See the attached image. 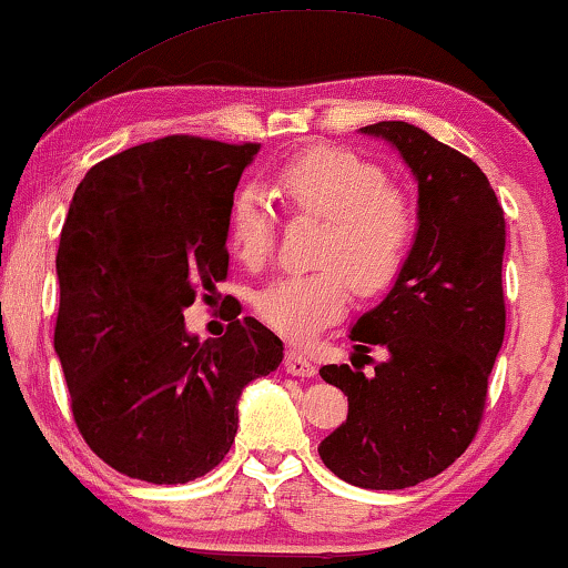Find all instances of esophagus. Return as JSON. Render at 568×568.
Segmentation results:
<instances>
[{"label": "esophagus", "instance_id": "obj_1", "mask_svg": "<svg viewBox=\"0 0 568 568\" xmlns=\"http://www.w3.org/2000/svg\"><path fill=\"white\" fill-rule=\"evenodd\" d=\"M284 369L290 372V375L294 377H313L315 375V364L307 359V356H302L300 352H294V348H290V352L284 354Z\"/></svg>", "mask_w": 568, "mask_h": 568}]
</instances>
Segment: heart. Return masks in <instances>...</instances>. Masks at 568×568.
<instances>
[{
  "label": "heart",
  "mask_w": 568,
  "mask_h": 568,
  "mask_svg": "<svg viewBox=\"0 0 568 568\" xmlns=\"http://www.w3.org/2000/svg\"><path fill=\"white\" fill-rule=\"evenodd\" d=\"M274 193L290 214L321 220L310 255L315 268L271 278L253 310L278 336L307 341L346 313L352 286L375 297L398 278L416 237V204L400 183L387 181L383 165L338 146H313L286 160ZM227 240L251 268L274 251V209L255 185L232 199Z\"/></svg>",
  "instance_id": "obj_1"
}]
</instances>
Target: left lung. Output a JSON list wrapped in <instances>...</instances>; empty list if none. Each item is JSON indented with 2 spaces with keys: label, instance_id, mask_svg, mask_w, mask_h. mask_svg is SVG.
Returning a JSON list of instances; mask_svg holds the SVG:
<instances>
[{
  "label": "left lung",
  "instance_id": "8db88e82",
  "mask_svg": "<svg viewBox=\"0 0 568 568\" xmlns=\"http://www.w3.org/2000/svg\"><path fill=\"white\" fill-rule=\"evenodd\" d=\"M398 146L418 181V232L390 294L352 328L354 359L387 348L375 375L325 364L348 398L346 424L317 447L346 484L393 491L449 468L484 422L504 341V209L476 162L418 126L362 129Z\"/></svg>",
  "mask_w": 568,
  "mask_h": 568
}]
</instances>
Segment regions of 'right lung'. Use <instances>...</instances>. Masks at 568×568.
<instances>
[{
  "instance_id": "add662e5",
  "label": "right lung",
  "mask_w": 568,
  "mask_h": 568,
  "mask_svg": "<svg viewBox=\"0 0 568 568\" xmlns=\"http://www.w3.org/2000/svg\"><path fill=\"white\" fill-rule=\"evenodd\" d=\"M255 152L154 139L92 165L69 204L53 348L82 439L129 478L189 484L214 470L243 387L282 364V341L253 317L206 341L183 323V307L227 278V212Z\"/></svg>"
}]
</instances>
